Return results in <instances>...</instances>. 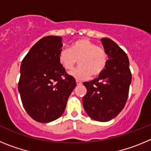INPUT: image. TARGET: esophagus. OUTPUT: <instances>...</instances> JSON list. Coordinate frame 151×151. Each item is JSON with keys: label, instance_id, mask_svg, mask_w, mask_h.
Returning a JSON list of instances; mask_svg holds the SVG:
<instances>
[{"label": "esophagus", "instance_id": "34e87169", "mask_svg": "<svg viewBox=\"0 0 151 151\" xmlns=\"http://www.w3.org/2000/svg\"><path fill=\"white\" fill-rule=\"evenodd\" d=\"M76 84H77V85H82V82H81V81H79V80H76Z\"/></svg>", "mask_w": 151, "mask_h": 151}]
</instances>
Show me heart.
<instances>
[{
  "label": "heart",
  "mask_w": 151,
  "mask_h": 151,
  "mask_svg": "<svg viewBox=\"0 0 151 151\" xmlns=\"http://www.w3.org/2000/svg\"><path fill=\"white\" fill-rule=\"evenodd\" d=\"M78 60L79 66L69 75L78 80L88 79L91 76H97L106 68L107 54L104 49L87 38H82L72 44L69 49H63L59 61L66 70H71Z\"/></svg>",
  "instance_id": "b5f03b06"
}]
</instances>
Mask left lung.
I'll list each match as a JSON object with an SVG mask.
<instances>
[{"label": "left lung", "mask_w": 151, "mask_h": 151, "mask_svg": "<svg viewBox=\"0 0 151 151\" xmlns=\"http://www.w3.org/2000/svg\"><path fill=\"white\" fill-rule=\"evenodd\" d=\"M101 41L107 54V63L98 78L83 83L87 93L82 103L91 118L107 122L115 118L125 106L132 74L129 58L124 50L110 38H101Z\"/></svg>", "instance_id": "8db88e82"}]
</instances>
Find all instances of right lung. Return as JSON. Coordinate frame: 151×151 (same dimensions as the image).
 I'll list each match as a JSON object with an SVG mask.
<instances>
[{
    "label": "right lung",
    "instance_id": "obj_1",
    "mask_svg": "<svg viewBox=\"0 0 151 151\" xmlns=\"http://www.w3.org/2000/svg\"><path fill=\"white\" fill-rule=\"evenodd\" d=\"M62 47L61 37L46 36L22 61L18 90L25 110L37 122L47 123L60 117L76 86L59 61Z\"/></svg>",
    "mask_w": 151,
    "mask_h": 151
}]
</instances>
